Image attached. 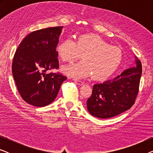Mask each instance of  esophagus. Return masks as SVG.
I'll return each instance as SVG.
<instances>
[{"label": "esophagus", "mask_w": 153, "mask_h": 153, "mask_svg": "<svg viewBox=\"0 0 153 153\" xmlns=\"http://www.w3.org/2000/svg\"><path fill=\"white\" fill-rule=\"evenodd\" d=\"M74 81L75 83H77L78 85H83V83H84L83 81H80V80H77V79H74Z\"/></svg>", "instance_id": "obj_1"}]
</instances>
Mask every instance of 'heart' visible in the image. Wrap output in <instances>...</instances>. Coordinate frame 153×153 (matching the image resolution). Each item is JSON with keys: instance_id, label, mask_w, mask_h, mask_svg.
I'll use <instances>...</instances> for the list:
<instances>
[{"instance_id": "heart-1", "label": "heart", "mask_w": 153, "mask_h": 153, "mask_svg": "<svg viewBox=\"0 0 153 153\" xmlns=\"http://www.w3.org/2000/svg\"><path fill=\"white\" fill-rule=\"evenodd\" d=\"M56 51L64 62H72L82 54V61L62 67L65 74L76 78L92 75L95 80H103L114 74L123 57L120 49L93 34L81 35L76 41L72 38L64 39L58 44Z\"/></svg>"}]
</instances>
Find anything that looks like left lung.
Wrapping results in <instances>:
<instances>
[{"label":"left lung","mask_w":153,"mask_h":153,"mask_svg":"<svg viewBox=\"0 0 153 153\" xmlns=\"http://www.w3.org/2000/svg\"><path fill=\"white\" fill-rule=\"evenodd\" d=\"M135 65L112 80L93 85L92 95L87 100L88 111L92 116L112 118L132 106L139 92L142 72L141 62L137 57Z\"/></svg>","instance_id":"8db88e82"}]
</instances>
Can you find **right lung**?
Here are the masks:
<instances>
[{
    "label": "right lung",
    "mask_w": 153,
    "mask_h": 153,
    "mask_svg": "<svg viewBox=\"0 0 153 153\" xmlns=\"http://www.w3.org/2000/svg\"><path fill=\"white\" fill-rule=\"evenodd\" d=\"M63 27L33 31L22 41L12 62V75L20 95L27 103L42 107L54 101L67 77L47 73L59 68L56 51Z\"/></svg>",
    "instance_id": "obj_1"
}]
</instances>
